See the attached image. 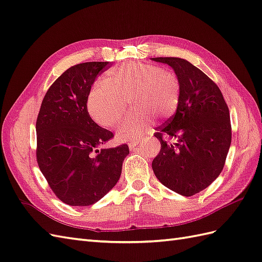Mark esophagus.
<instances>
[{
    "mask_svg": "<svg viewBox=\"0 0 262 262\" xmlns=\"http://www.w3.org/2000/svg\"><path fill=\"white\" fill-rule=\"evenodd\" d=\"M138 143L139 142H135V143H129V149L132 151V150H135L136 149V146L138 145Z\"/></svg>",
    "mask_w": 262,
    "mask_h": 262,
    "instance_id": "34e87169",
    "label": "esophagus"
}]
</instances>
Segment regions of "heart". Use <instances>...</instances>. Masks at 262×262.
<instances>
[{
	"label": "heart",
	"mask_w": 262,
	"mask_h": 262,
	"mask_svg": "<svg viewBox=\"0 0 262 262\" xmlns=\"http://www.w3.org/2000/svg\"><path fill=\"white\" fill-rule=\"evenodd\" d=\"M178 76L151 63L130 61L107 70L88 97V112L95 123L110 129L122 118L125 102L133 111L116 132L120 142L139 141L153 118L168 119L180 103Z\"/></svg>",
	"instance_id": "heart-1"
}]
</instances>
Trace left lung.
Here are the masks:
<instances>
[{
  "mask_svg": "<svg viewBox=\"0 0 262 262\" xmlns=\"http://www.w3.org/2000/svg\"><path fill=\"white\" fill-rule=\"evenodd\" d=\"M152 61L173 69L181 85L176 113L155 133L161 150L152 169L163 186L184 196L194 195L209 187L225 165L231 144L228 105L218 85L192 63L180 57Z\"/></svg>",
  "mask_w": 262,
  "mask_h": 262,
  "instance_id": "obj_1",
  "label": "left lung"
}]
</instances>
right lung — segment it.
I'll use <instances>...</instances> for the list:
<instances>
[{
	"mask_svg": "<svg viewBox=\"0 0 262 262\" xmlns=\"http://www.w3.org/2000/svg\"><path fill=\"white\" fill-rule=\"evenodd\" d=\"M109 62H85L68 69L50 86L36 120V159L51 189L69 206L98 202L120 179L126 144L100 149L113 133L88 112V97Z\"/></svg>",
	"mask_w": 262,
	"mask_h": 262,
	"instance_id": "right-lung-1",
	"label": "right lung"
}]
</instances>
